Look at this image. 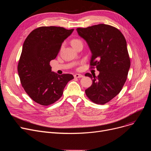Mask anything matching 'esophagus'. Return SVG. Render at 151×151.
<instances>
[{"mask_svg":"<svg viewBox=\"0 0 151 151\" xmlns=\"http://www.w3.org/2000/svg\"><path fill=\"white\" fill-rule=\"evenodd\" d=\"M74 77L76 78H83V75H82L81 74H75L74 75Z\"/></svg>","mask_w":151,"mask_h":151,"instance_id":"34e87169","label":"esophagus"}]
</instances>
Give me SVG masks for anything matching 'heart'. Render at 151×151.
<instances>
[{"mask_svg": "<svg viewBox=\"0 0 151 151\" xmlns=\"http://www.w3.org/2000/svg\"><path fill=\"white\" fill-rule=\"evenodd\" d=\"M81 42L80 39H77V38H75V39H73L72 40H71V45H74L75 44H76V43H78V42Z\"/></svg>", "mask_w": 151, "mask_h": 151, "instance_id": "obj_1", "label": "heart"}]
</instances>
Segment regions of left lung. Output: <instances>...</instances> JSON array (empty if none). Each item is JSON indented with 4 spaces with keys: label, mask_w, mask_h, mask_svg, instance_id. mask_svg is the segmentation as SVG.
<instances>
[{
    "label": "left lung",
    "mask_w": 151,
    "mask_h": 151,
    "mask_svg": "<svg viewBox=\"0 0 151 151\" xmlns=\"http://www.w3.org/2000/svg\"><path fill=\"white\" fill-rule=\"evenodd\" d=\"M76 30L92 52L91 68L100 71L97 77L85 74L93 78L86 94L95 104L104 105L121 92L127 78L130 60L125 38L119 30L104 24Z\"/></svg>",
    "instance_id": "left-lung-1"
}]
</instances>
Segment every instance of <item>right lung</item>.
<instances>
[{
	"instance_id": "right-lung-1",
	"label": "right lung",
	"mask_w": 151,
	"mask_h": 151,
	"mask_svg": "<svg viewBox=\"0 0 151 151\" xmlns=\"http://www.w3.org/2000/svg\"><path fill=\"white\" fill-rule=\"evenodd\" d=\"M74 30L55 26H42L32 30L25 40L18 71L22 88L37 104L48 106L62 96L71 74L51 71L50 62L58 54L62 42Z\"/></svg>"
}]
</instances>
